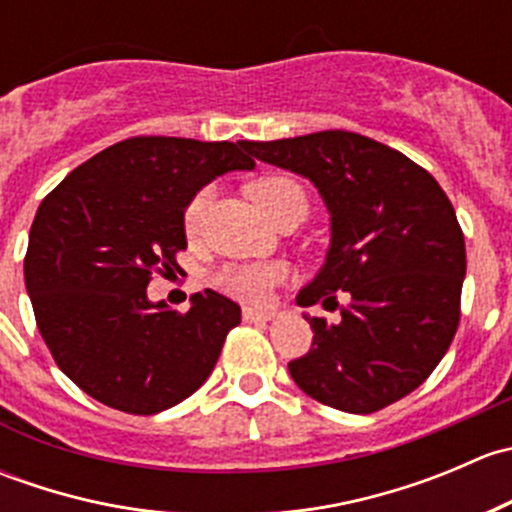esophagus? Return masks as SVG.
Wrapping results in <instances>:
<instances>
[{"label":"esophagus","instance_id":"34e87169","mask_svg":"<svg viewBox=\"0 0 512 512\" xmlns=\"http://www.w3.org/2000/svg\"><path fill=\"white\" fill-rule=\"evenodd\" d=\"M242 317H245V322H270V319L277 317V309L245 307L242 309Z\"/></svg>","mask_w":512,"mask_h":512}]
</instances>
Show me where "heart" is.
<instances>
[{
	"instance_id": "1",
	"label": "heart",
	"mask_w": 512,
	"mask_h": 512,
	"mask_svg": "<svg viewBox=\"0 0 512 512\" xmlns=\"http://www.w3.org/2000/svg\"><path fill=\"white\" fill-rule=\"evenodd\" d=\"M247 195L255 203V208L260 213H265L267 218H272L277 208L285 203L292 195H304L299 190L297 183H292L289 178H282V175H265V178H257L255 183L247 185ZM210 203H213V190L203 188L185 208V232L190 237L200 235L203 230L205 218H208ZM289 270L285 265H232L225 267L215 282H218L220 289H225L227 294L237 299H245V302L260 304L270 297V292L280 282H285Z\"/></svg>"
}]
</instances>
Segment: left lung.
I'll list each match as a JSON object with an SVG mask.
<instances>
[{
  "label": "left lung",
  "mask_w": 512,
  "mask_h": 512,
  "mask_svg": "<svg viewBox=\"0 0 512 512\" xmlns=\"http://www.w3.org/2000/svg\"><path fill=\"white\" fill-rule=\"evenodd\" d=\"M262 163L312 180L332 223L327 260L299 307L337 304L339 322L309 317L312 349L289 361L319 404L374 414L428 379L461 319L466 242L451 200L404 153L352 131L242 141Z\"/></svg>",
  "instance_id": "obj_1"
}]
</instances>
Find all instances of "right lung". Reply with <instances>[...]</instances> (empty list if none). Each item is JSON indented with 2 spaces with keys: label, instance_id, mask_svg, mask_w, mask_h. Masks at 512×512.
I'll return each instance as SVG.
<instances>
[{
  "label": "right lung",
  "instance_id": "right-lung-1",
  "mask_svg": "<svg viewBox=\"0 0 512 512\" xmlns=\"http://www.w3.org/2000/svg\"><path fill=\"white\" fill-rule=\"evenodd\" d=\"M242 141L138 136L71 170L29 232L24 282L59 369L101 404L151 416L198 391L240 307L205 289L188 312L151 302L185 250V208L210 180L252 170Z\"/></svg>",
  "mask_w": 512,
  "mask_h": 512
}]
</instances>
